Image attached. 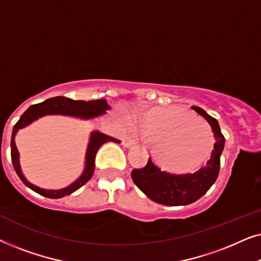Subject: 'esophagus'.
<instances>
[{"label": "esophagus", "instance_id": "1", "mask_svg": "<svg viewBox=\"0 0 261 261\" xmlns=\"http://www.w3.org/2000/svg\"><path fill=\"white\" fill-rule=\"evenodd\" d=\"M122 145H123V147L130 148V147H134V146H135V141L133 140V139H130L129 137H126L122 140Z\"/></svg>", "mask_w": 261, "mask_h": 261}]
</instances>
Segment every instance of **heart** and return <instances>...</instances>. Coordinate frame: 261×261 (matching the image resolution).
I'll use <instances>...</instances> for the list:
<instances>
[{"label": "heart", "instance_id": "b5f03b06", "mask_svg": "<svg viewBox=\"0 0 261 261\" xmlns=\"http://www.w3.org/2000/svg\"><path fill=\"white\" fill-rule=\"evenodd\" d=\"M127 123L146 141H154L156 159L174 172L197 169L212 152L214 138L209 126L181 107H137L127 116Z\"/></svg>", "mask_w": 261, "mask_h": 261}]
</instances>
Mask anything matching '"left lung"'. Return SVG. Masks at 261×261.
<instances>
[{"mask_svg": "<svg viewBox=\"0 0 261 261\" xmlns=\"http://www.w3.org/2000/svg\"><path fill=\"white\" fill-rule=\"evenodd\" d=\"M191 108L208 121L216 140L205 165L194 173L174 174L163 171L149 158L145 167L132 171V179L135 185L159 204L170 206L191 204L209 190L219 176L220 158L224 147V137L221 133L219 122L199 107L192 106Z\"/></svg>", "mask_w": 261, "mask_h": 261, "instance_id": "obj_1", "label": "left lung"}]
</instances>
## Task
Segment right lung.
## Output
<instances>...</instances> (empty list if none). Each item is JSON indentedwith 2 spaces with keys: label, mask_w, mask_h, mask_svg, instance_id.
<instances>
[{
  "label": "right lung",
  "mask_w": 261,
  "mask_h": 261,
  "mask_svg": "<svg viewBox=\"0 0 261 261\" xmlns=\"http://www.w3.org/2000/svg\"><path fill=\"white\" fill-rule=\"evenodd\" d=\"M110 109V106L107 103L106 99H95V101H74V99L64 97V96H57V97H52L46 99V101L38 103V105L31 106L22 115H21L20 120L17 121L15 126L13 128L12 133V140H10V148H12V163L14 169H15L17 176L23 184L28 187L32 190L38 192L41 196L48 198H62L64 196L71 195L72 192L78 190L81 187L87 183V181L92 177V173L95 171V158L96 153H97L98 148L101 147L106 142L113 141L116 144H120V140L117 139L109 137L99 130H92L90 134V139H89L87 152H85V164L83 172L76 180L72 181L70 185L65 188L58 189V190H48V189H42L40 187H37L35 184H32L28 181L22 173L20 165V153L17 151L16 144H15V137L17 132L22 128L30 126L34 121L40 119V117L47 116V115H63V116H70L76 117V119L81 120H91L95 117L102 116L107 114V110Z\"/></svg>",
  "instance_id": "1"
}]
</instances>
